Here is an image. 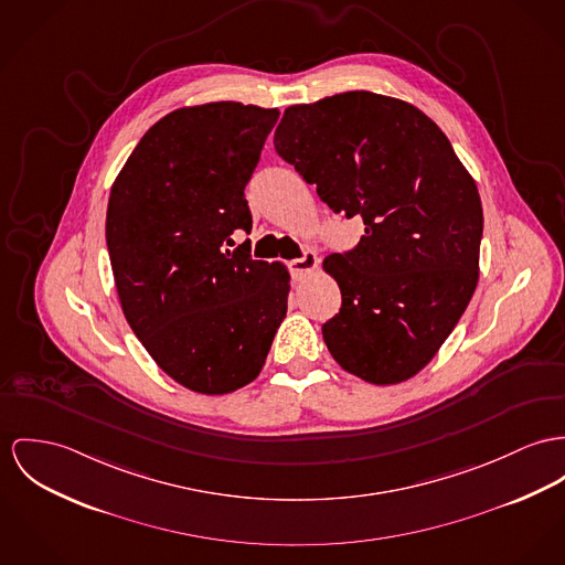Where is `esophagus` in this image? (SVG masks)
<instances>
[{
    "instance_id": "1",
    "label": "esophagus",
    "mask_w": 565,
    "mask_h": 565,
    "mask_svg": "<svg viewBox=\"0 0 565 565\" xmlns=\"http://www.w3.org/2000/svg\"><path fill=\"white\" fill-rule=\"evenodd\" d=\"M290 268H292V277L297 281H303L318 268V256L313 252H307L303 258L290 262Z\"/></svg>"
}]
</instances>
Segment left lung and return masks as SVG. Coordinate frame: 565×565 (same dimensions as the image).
I'll list each match as a JSON object with an SVG mask.
<instances>
[{"instance_id": "8db88e82", "label": "left lung", "mask_w": 565, "mask_h": 565, "mask_svg": "<svg viewBox=\"0 0 565 565\" xmlns=\"http://www.w3.org/2000/svg\"><path fill=\"white\" fill-rule=\"evenodd\" d=\"M275 150L322 202L365 234L322 262L342 307L322 338L348 374L397 385L449 338L479 279L478 184L445 132L415 105L354 89L290 105Z\"/></svg>"}]
</instances>
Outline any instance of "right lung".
<instances>
[{
    "mask_svg": "<svg viewBox=\"0 0 565 565\" xmlns=\"http://www.w3.org/2000/svg\"><path fill=\"white\" fill-rule=\"evenodd\" d=\"M277 118L236 100L174 109L111 184L105 236L122 313L184 390L223 395L256 381L286 318V264L225 247L252 227L245 184Z\"/></svg>",
    "mask_w": 565,
    "mask_h": 565,
    "instance_id": "obj_1",
    "label": "right lung"
}]
</instances>
